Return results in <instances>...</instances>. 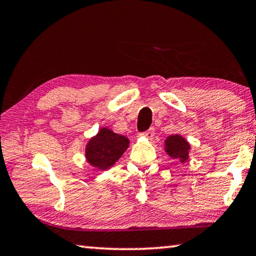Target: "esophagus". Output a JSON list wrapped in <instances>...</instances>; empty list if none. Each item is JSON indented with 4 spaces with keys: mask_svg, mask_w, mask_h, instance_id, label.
<instances>
[{
    "mask_svg": "<svg viewBox=\"0 0 256 256\" xmlns=\"http://www.w3.org/2000/svg\"><path fill=\"white\" fill-rule=\"evenodd\" d=\"M142 135H143L144 137H146L148 140H152L153 136H154V128L148 129V132H145L144 134H142Z\"/></svg>",
    "mask_w": 256,
    "mask_h": 256,
    "instance_id": "34e87169",
    "label": "esophagus"
}]
</instances>
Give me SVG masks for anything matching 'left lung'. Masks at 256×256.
Segmentation results:
<instances>
[{
  "label": "left lung",
  "mask_w": 256,
  "mask_h": 256,
  "mask_svg": "<svg viewBox=\"0 0 256 256\" xmlns=\"http://www.w3.org/2000/svg\"><path fill=\"white\" fill-rule=\"evenodd\" d=\"M164 150L172 159L178 160L180 164H184L190 158L191 144L184 138L182 135L168 136L164 144Z\"/></svg>",
  "instance_id": "left-lung-1"
}]
</instances>
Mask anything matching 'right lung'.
Returning <instances> with one entry per match:
<instances>
[{"mask_svg": "<svg viewBox=\"0 0 256 256\" xmlns=\"http://www.w3.org/2000/svg\"><path fill=\"white\" fill-rule=\"evenodd\" d=\"M128 148L127 137L116 134L108 127H103L86 145V160L98 170H106L114 166Z\"/></svg>", "mask_w": 256, "mask_h": 256, "instance_id": "1", "label": "right lung"}]
</instances>
